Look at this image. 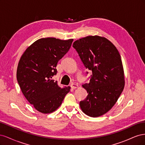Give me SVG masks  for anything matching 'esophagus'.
I'll use <instances>...</instances> for the list:
<instances>
[{"label":"esophagus","instance_id":"obj_1","mask_svg":"<svg viewBox=\"0 0 145 145\" xmlns=\"http://www.w3.org/2000/svg\"><path fill=\"white\" fill-rule=\"evenodd\" d=\"M78 85L77 84H76V83H72L71 84V87L72 89H76L77 88H78Z\"/></svg>","mask_w":145,"mask_h":145}]
</instances>
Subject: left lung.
Returning <instances> with one entry per match:
<instances>
[{
  "instance_id": "left-lung-1",
  "label": "left lung",
  "mask_w": 145,
  "mask_h": 145,
  "mask_svg": "<svg viewBox=\"0 0 145 145\" xmlns=\"http://www.w3.org/2000/svg\"><path fill=\"white\" fill-rule=\"evenodd\" d=\"M85 67L92 71L89 83L82 85L87 97L80 102L85 114L97 117L116 104L125 86V75L119 52L108 39L88 36L73 43Z\"/></svg>"
}]
</instances>
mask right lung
Wrapping results in <instances>:
<instances>
[{
  "label": "right lung",
  "mask_w": 145,
  "mask_h": 145,
  "mask_svg": "<svg viewBox=\"0 0 145 145\" xmlns=\"http://www.w3.org/2000/svg\"><path fill=\"white\" fill-rule=\"evenodd\" d=\"M73 39L54 37L35 41L22 55L17 66V80L22 92L39 112L50 114L62 104L71 87L62 88L52 80L60 59L67 54Z\"/></svg>",
  "instance_id": "obj_1"
}]
</instances>
